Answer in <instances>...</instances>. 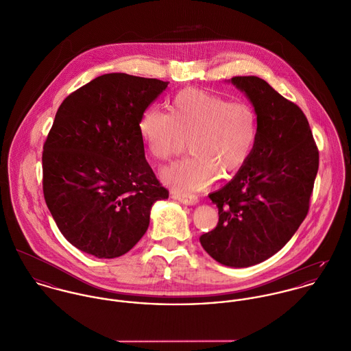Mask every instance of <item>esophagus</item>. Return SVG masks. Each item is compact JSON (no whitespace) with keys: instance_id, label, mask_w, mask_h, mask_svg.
I'll list each match as a JSON object with an SVG mask.
<instances>
[{"instance_id":"1","label":"esophagus","mask_w":351,"mask_h":351,"mask_svg":"<svg viewBox=\"0 0 351 351\" xmlns=\"http://www.w3.org/2000/svg\"><path fill=\"white\" fill-rule=\"evenodd\" d=\"M173 198L184 205H195L198 204V197L194 194H184V193H173Z\"/></svg>"}]
</instances>
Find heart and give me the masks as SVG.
<instances>
[{"label":"heart","instance_id":"obj_1","mask_svg":"<svg viewBox=\"0 0 351 351\" xmlns=\"http://www.w3.org/2000/svg\"><path fill=\"white\" fill-rule=\"evenodd\" d=\"M149 154L169 160L189 138L191 156L164 168L162 182L176 193L199 191L234 176L250 160L259 136L255 108L199 89H184L169 103V114L150 107L140 119Z\"/></svg>","mask_w":351,"mask_h":351}]
</instances>
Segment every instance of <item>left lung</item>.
Instances as JSON below:
<instances>
[{
	"instance_id": "obj_1",
	"label": "left lung",
	"mask_w": 351,
	"mask_h": 351,
	"mask_svg": "<svg viewBox=\"0 0 351 351\" xmlns=\"http://www.w3.org/2000/svg\"><path fill=\"white\" fill-rule=\"evenodd\" d=\"M232 84L255 107L259 136L247 164L209 195L218 222L199 241L218 263L250 267L277 254L305 219L319 150L301 108L265 80L237 75Z\"/></svg>"
}]
</instances>
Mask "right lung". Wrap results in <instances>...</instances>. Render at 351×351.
<instances>
[{"instance_id":"add662e5","label":"right lung","mask_w":351,"mask_h":351,"mask_svg":"<svg viewBox=\"0 0 351 351\" xmlns=\"http://www.w3.org/2000/svg\"><path fill=\"white\" fill-rule=\"evenodd\" d=\"M168 81L126 73L96 77L60 106L43 145V195L75 248L112 259L149 226L152 205L167 199L145 158L138 125Z\"/></svg>"}]
</instances>
